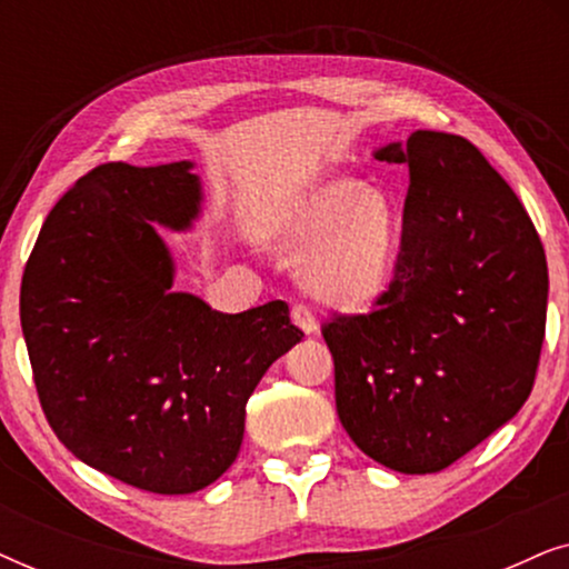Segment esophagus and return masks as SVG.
<instances>
[{
	"mask_svg": "<svg viewBox=\"0 0 569 569\" xmlns=\"http://www.w3.org/2000/svg\"><path fill=\"white\" fill-rule=\"evenodd\" d=\"M292 321L298 323L306 333H316L318 331V321H316L313 310H310L306 302H295V306H292Z\"/></svg>",
	"mask_w": 569,
	"mask_h": 569,
	"instance_id": "obj_1",
	"label": "esophagus"
}]
</instances>
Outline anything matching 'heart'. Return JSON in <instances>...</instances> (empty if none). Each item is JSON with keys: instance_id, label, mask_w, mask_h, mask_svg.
Instances as JSON below:
<instances>
[{"instance_id": "b5f03b06", "label": "heart", "mask_w": 569, "mask_h": 569, "mask_svg": "<svg viewBox=\"0 0 569 569\" xmlns=\"http://www.w3.org/2000/svg\"><path fill=\"white\" fill-rule=\"evenodd\" d=\"M267 232L290 256L317 246L306 261V282L318 298L365 306L391 279L399 214L388 193L365 189L355 178H329L287 201Z\"/></svg>"}]
</instances>
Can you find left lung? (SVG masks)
Masks as SVG:
<instances>
[{"label":"left lung","mask_w":569,"mask_h":569,"mask_svg":"<svg viewBox=\"0 0 569 569\" xmlns=\"http://www.w3.org/2000/svg\"><path fill=\"white\" fill-rule=\"evenodd\" d=\"M401 253L370 313L323 323L337 415L355 446L435 473L518 415L547 329L549 271L531 217L469 139L415 131Z\"/></svg>","instance_id":"left-lung-1"}]
</instances>
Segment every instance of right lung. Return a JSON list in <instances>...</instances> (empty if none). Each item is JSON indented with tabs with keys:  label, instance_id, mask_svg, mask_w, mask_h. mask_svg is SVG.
I'll return each instance as SVG.
<instances>
[{
	"label": "right lung",
	"instance_id": "add662e5",
	"mask_svg": "<svg viewBox=\"0 0 569 569\" xmlns=\"http://www.w3.org/2000/svg\"><path fill=\"white\" fill-rule=\"evenodd\" d=\"M191 162H106L46 217L22 271L20 323L43 415L92 469L154 495H189L236 461L246 403L302 339L284 300L220 313L173 292L152 222L199 214Z\"/></svg>",
	"mask_w": 569,
	"mask_h": 569
}]
</instances>
